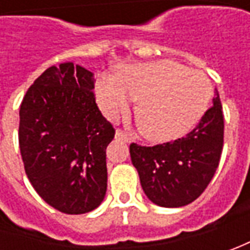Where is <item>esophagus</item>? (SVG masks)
<instances>
[{"label": "esophagus", "instance_id": "obj_1", "mask_svg": "<svg viewBox=\"0 0 250 250\" xmlns=\"http://www.w3.org/2000/svg\"><path fill=\"white\" fill-rule=\"evenodd\" d=\"M115 138H117V139L124 140V142H130V140H132L128 133H125L124 130L121 129H117V132H115Z\"/></svg>", "mask_w": 250, "mask_h": 250}]
</instances>
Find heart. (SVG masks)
<instances>
[{"instance_id":"b5f03b06","label":"heart","mask_w":250,"mask_h":250,"mask_svg":"<svg viewBox=\"0 0 250 250\" xmlns=\"http://www.w3.org/2000/svg\"><path fill=\"white\" fill-rule=\"evenodd\" d=\"M211 84L205 73L172 61L135 63L115 72V81L101 78L96 96L110 118L136 104L140 133L151 142H169L187 135L197 125L211 99Z\"/></svg>"}]
</instances>
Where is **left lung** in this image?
<instances>
[{"instance_id": "1", "label": "left lung", "mask_w": 250, "mask_h": 250, "mask_svg": "<svg viewBox=\"0 0 250 250\" xmlns=\"http://www.w3.org/2000/svg\"><path fill=\"white\" fill-rule=\"evenodd\" d=\"M224 143V115L218 91L213 105L185 138L156 146H129L142 188L161 207H182L203 193L216 172Z\"/></svg>"}]
</instances>
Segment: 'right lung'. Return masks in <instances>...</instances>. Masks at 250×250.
<instances>
[{
	"mask_svg": "<svg viewBox=\"0 0 250 250\" xmlns=\"http://www.w3.org/2000/svg\"><path fill=\"white\" fill-rule=\"evenodd\" d=\"M93 89L90 71L60 63L34 81L19 110L26 175L44 202L65 214L94 210L107 190L105 149L115 129Z\"/></svg>",
	"mask_w": 250,
	"mask_h": 250,
	"instance_id": "obj_1",
	"label": "right lung"
}]
</instances>
